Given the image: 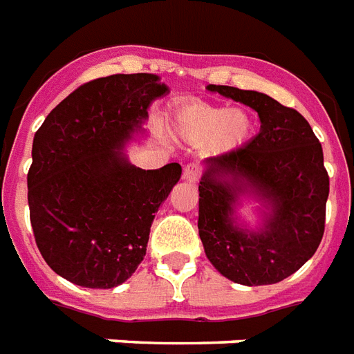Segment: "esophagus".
I'll list each match as a JSON object with an SVG mask.
<instances>
[{
	"label": "esophagus",
	"instance_id": "esophagus-1",
	"mask_svg": "<svg viewBox=\"0 0 354 354\" xmlns=\"http://www.w3.org/2000/svg\"><path fill=\"white\" fill-rule=\"evenodd\" d=\"M183 180L189 183L198 182V180H201V169H198V165H195V163L185 165V169H183Z\"/></svg>",
	"mask_w": 354,
	"mask_h": 354
}]
</instances>
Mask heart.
<instances>
[{"label": "heart", "mask_w": 354, "mask_h": 354, "mask_svg": "<svg viewBox=\"0 0 354 354\" xmlns=\"http://www.w3.org/2000/svg\"><path fill=\"white\" fill-rule=\"evenodd\" d=\"M176 133L189 142L206 141L212 153L234 152L254 133V118L245 109H226L212 104H189L176 113Z\"/></svg>", "instance_id": "heart-1"}]
</instances>
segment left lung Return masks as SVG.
I'll use <instances>...</instances> for the list:
<instances>
[{"label": "left lung", "mask_w": 354, "mask_h": 354, "mask_svg": "<svg viewBox=\"0 0 354 354\" xmlns=\"http://www.w3.org/2000/svg\"><path fill=\"white\" fill-rule=\"evenodd\" d=\"M252 107L260 133L234 152L206 159L198 183V236L207 260L232 282L277 284L314 256L325 232L328 174L308 120L256 91L209 85ZM266 207L262 228L247 231L233 212L243 194Z\"/></svg>", "instance_id": "left-lung-1"}]
</instances>
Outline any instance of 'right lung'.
Masks as SVG:
<instances>
[{
  "instance_id": "right-lung-1",
  "label": "right lung",
  "mask_w": 354,
  "mask_h": 354,
  "mask_svg": "<svg viewBox=\"0 0 354 354\" xmlns=\"http://www.w3.org/2000/svg\"><path fill=\"white\" fill-rule=\"evenodd\" d=\"M167 93L153 74L98 77L68 94L35 133L27 172L35 241L72 284L115 288L147 254L153 217L182 167L142 171L122 147Z\"/></svg>"
}]
</instances>
